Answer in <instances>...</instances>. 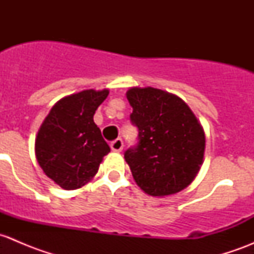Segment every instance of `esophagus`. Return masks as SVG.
Returning a JSON list of instances; mask_svg holds the SVG:
<instances>
[{
    "mask_svg": "<svg viewBox=\"0 0 254 254\" xmlns=\"http://www.w3.org/2000/svg\"><path fill=\"white\" fill-rule=\"evenodd\" d=\"M123 147H124V142H123L122 139L114 140V141L111 143V148L114 152H120V151L123 150Z\"/></svg>",
    "mask_w": 254,
    "mask_h": 254,
    "instance_id": "34e87169",
    "label": "esophagus"
}]
</instances>
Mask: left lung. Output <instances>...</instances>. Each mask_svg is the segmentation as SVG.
Returning <instances> with one entry per match:
<instances>
[{
    "mask_svg": "<svg viewBox=\"0 0 254 254\" xmlns=\"http://www.w3.org/2000/svg\"><path fill=\"white\" fill-rule=\"evenodd\" d=\"M127 98L139 145L124 153L134 181L152 196L179 193L194 181L204 162L205 132L188 104L153 87H131Z\"/></svg>",
    "mask_w": 254,
    "mask_h": 254,
    "instance_id": "8db88e82",
    "label": "left lung"
}]
</instances>
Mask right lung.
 Here are the masks:
<instances>
[{
	"mask_svg": "<svg viewBox=\"0 0 254 254\" xmlns=\"http://www.w3.org/2000/svg\"><path fill=\"white\" fill-rule=\"evenodd\" d=\"M109 89H84L56 102L35 137V156L44 173L65 190L82 188L98 172L111 147L93 120Z\"/></svg>",
	"mask_w": 254,
	"mask_h": 254,
	"instance_id": "1",
	"label": "right lung"
}]
</instances>
